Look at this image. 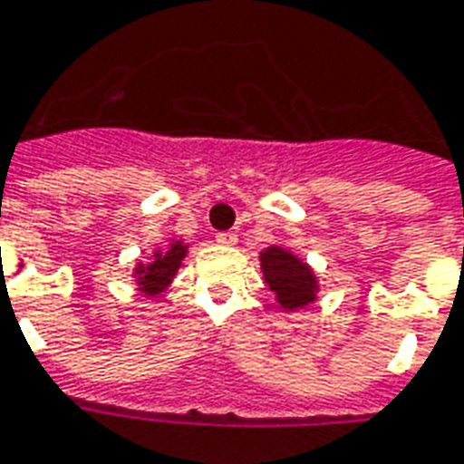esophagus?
<instances>
[{"mask_svg": "<svg viewBox=\"0 0 464 464\" xmlns=\"http://www.w3.org/2000/svg\"><path fill=\"white\" fill-rule=\"evenodd\" d=\"M217 243H218V246L231 247V246H236V243H238V236H236L233 231H221V233H217Z\"/></svg>", "mask_w": 464, "mask_h": 464, "instance_id": "34e87169", "label": "esophagus"}]
</instances>
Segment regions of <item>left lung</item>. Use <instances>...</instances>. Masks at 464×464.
<instances>
[{
    "label": "left lung",
    "instance_id": "1",
    "mask_svg": "<svg viewBox=\"0 0 464 464\" xmlns=\"http://www.w3.org/2000/svg\"><path fill=\"white\" fill-rule=\"evenodd\" d=\"M260 267L267 287L275 292V299L285 311H299L316 302L318 277L311 265L292 250L282 246L265 247L260 253Z\"/></svg>",
    "mask_w": 464,
    "mask_h": 464
}]
</instances>
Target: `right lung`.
<instances>
[{
    "label": "right lung",
    "instance_id": "1",
    "mask_svg": "<svg viewBox=\"0 0 464 464\" xmlns=\"http://www.w3.org/2000/svg\"><path fill=\"white\" fill-rule=\"evenodd\" d=\"M187 257V246L182 240L172 238L168 247L155 250L148 263H138L133 270V279H136L138 292L146 296H158L172 285L179 265Z\"/></svg>",
    "mask_w": 464,
    "mask_h": 464
}]
</instances>
